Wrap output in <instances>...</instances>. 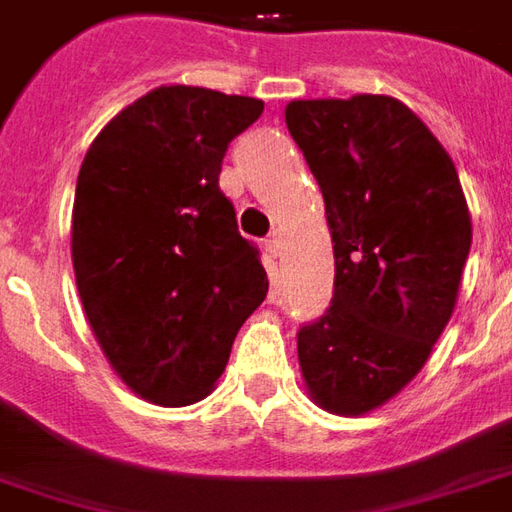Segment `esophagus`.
<instances>
[{
	"label": "esophagus",
	"instance_id": "1",
	"mask_svg": "<svg viewBox=\"0 0 512 512\" xmlns=\"http://www.w3.org/2000/svg\"><path fill=\"white\" fill-rule=\"evenodd\" d=\"M266 255L274 257V260L282 255V241L277 238V235H274V238H268V241H266Z\"/></svg>",
	"mask_w": 512,
	"mask_h": 512
}]
</instances>
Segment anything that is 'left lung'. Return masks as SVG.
I'll list each match as a JSON object with an SVG mask.
<instances>
[{"instance_id": "left-lung-1", "label": "left lung", "mask_w": 512, "mask_h": 512, "mask_svg": "<svg viewBox=\"0 0 512 512\" xmlns=\"http://www.w3.org/2000/svg\"><path fill=\"white\" fill-rule=\"evenodd\" d=\"M285 124L316 177L335 252L330 307L296 332L318 405L360 416L405 388L455 310L471 219L452 157L391 96L299 99Z\"/></svg>"}]
</instances>
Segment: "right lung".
<instances>
[{"label": "right lung", "instance_id": "obj_1", "mask_svg": "<svg viewBox=\"0 0 512 512\" xmlns=\"http://www.w3.org/2000/svg\"><path fill=\"white\" fill-rule=\"evenodd\" d=\"M263 113L252 96L163 85L124 107L82 160L71 260L96 341L155 405L210 393L268 293L221 194V160Z\"/></svg>", "mask_w": 512, "mask_h": 512}]
</instances>
